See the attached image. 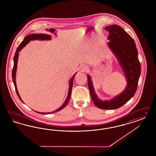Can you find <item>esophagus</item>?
I'll list each match as a JSON object with an SVG mask.
<instances>
[{"instance_id": "obj_1", "label": "esophagus", "mask_w": 156, "mask_h": 156, "mask_svg": "<svg viewBox=\"0 0 156 156\" xmlns=\"http://www.w3.org/2000/svg\"><path fill=\"white\" fill-rule=\"evenodd\" d=\"M81 70L82 71H83V72H84V71H87V67L86 66H82L81 67Z\"/></svg>"}]
</instances>
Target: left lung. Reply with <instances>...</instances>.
<instances>
[{"label":"left lung","mask_w":156,"mask_h":156,"mask_svg":"<svg viewBox=\"0 0 156 156\" xmlns=\"http://www.w3.org/2000/svg\"><path fill=\"white\" fill-rule=\"evenodd\" d=\"M109 31L108 46L117 57L127 80L125 90L110 101H102L95 92L90 76L87 75V83L90 95L95 105L106 110L118 109L132 98L136 92L139 78L141 74V65L138 58L136 43L122 27L116 24L106 26Z\"/></svg>","instance_id":"8db88e82"}]
</instances>
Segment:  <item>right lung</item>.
Instances as JSON below:
<instances>
[{"mask_svg":"<svg viewBox=\"0 0 156 156\" xmlns=\"http://www.w3.org/2000/svg\"><path fill=\"white\" fill-rule=\"evenodd\" d=\"M51 39V35H47V34H30L28 35L27 36H26L25 38H24V40L21 42V43L19 45L18 47L16 49V51L15 54L14 58V67L12 69V80H13V83L14 84L15 88V90L16 92V94L18 95V97H19L20 100L23 102L22 100L20 98V97L19 95L18 91L17 90V87H16V81H15V76H16V68H17V62H18V58L19 57V52L23 48L27 43H28L30 41H34V40H39V41H43V40H50ZM76 75V74H75ZM75 75L73 76V77L71 78V80L69 82V93L67 97L66 98V100L65 101V102L62 105L60 108H59L58 109H57L55 111H54L52 112H49V113H41V112H35L39 114H48L54 113L57 112L58 111H60L62 109H63L66 106V105L68 103V102L69 101V99L70 98L71 94V90H72V87H73V80Z\"/></svg>","mask_w":156,"mask_h":156,"instance_id":"right-lung-1","label":"right lung"}]
</instances>
